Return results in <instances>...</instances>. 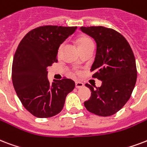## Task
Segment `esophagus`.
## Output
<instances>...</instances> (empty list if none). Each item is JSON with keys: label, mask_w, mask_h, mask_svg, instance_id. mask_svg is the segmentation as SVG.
Instances as JSON below:
<instances>
[{"label": "esophagus", "mask_w": 147, "mask_h": 147, "mask_svg": "<svg viewBox=\"0 0 147 147\" xmlns=\"http://www.w3.org/2000/svg\"><path fill=\"white\" fill-rule=\"evenodd\" d=\"M84 86V84L81 82H76V87L77 88H81Z\"/></svg>", "instance_id": "obj_1"}]
</instances>
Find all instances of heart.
Instances as JSON below:
<instances>
[{"label":"heart","mask_w":147,"mask_h":147,"mask_svg":"<svg viewBox=\"0 0 147 147\" xmlns=\"http://www.w3.org/2000/svg\"><path fill=\"white\" fill-rule=\"evenodd\" d=\"M77 45H78V49H80L82 48H83V47L86 46L87 45L90 43H92V41L90 38H88L87 37H85V36H82V37H79L78 39H77ZM61 46L59 47V53H60V51H61Z\"/></svg>","instance_id":"heart-1"}]
</instances>
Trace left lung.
Segmentation results:
<instances>
[{"label":"left lung","mask_w":147,"mask_h":147,"mask_svg":"<svg viewBox=\"0 0 147 147\" xmlns=\"http://www.w3.org/2000/svg\"><path fill=\"white\" fill-rule=\"evenodd\" d=\"M82 32L95 40L96 53L91 71L102 81L96 88L86 84L91 92L84 102L92 113L109 116L116 113L129 99L136 85L137 72L135 57L129 44L113 29L102 26L81 27Z\"/></svg>","instance_id":"obj_1"}]
</instances>
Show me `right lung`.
Returning a JSON list of instances; mask_svg holds the SVG:
<instances>
[{
	"label": "right lung",
	"instance_id": "1",
	"mask_svg": "<svg viewBox=\"0 0 147 147\" xmlns=\"http://www.w3.org/2000/svg\"><path fill=\"white\" fill-rule=\"evenodd\" d=\"M77 27L43 26L29 31L21 40L12 64L14 90L24 107L38 118H49L63 109L67 95L75 88L70 78H48V67L57 62L61 44Z\"/></svg>",
	"mask_w": 147,
	"mask_h": 147
}]
</instances>
